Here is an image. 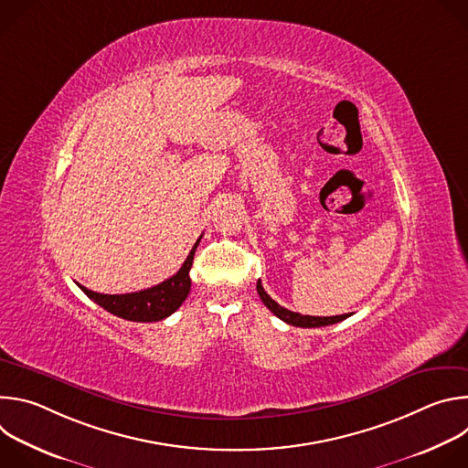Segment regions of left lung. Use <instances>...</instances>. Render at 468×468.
I'll return each instance as SVG.
<instances>
[{
	"mask_svg": "<svg viewBox=\"0 0 468 468\" xmlns=\"http://www.w3.org/2000/svg\"><path fill=\"white\" fill-rule=\"evenodd\" d=\"M257 292L262 300V303L269 307L278 318H282L283 322L291 324V325H296V327H320V325H331V324H337L345 318L350 316L348 314H339V316H309V314H300V313H294V311H289L285 307H282L278 302H274L269 294L264 292L261 282H257Z\"/></svg>",
	"mask_w": 468,
	"mask_h": 468,
	"instance_id": "1",
	"label": "left lung"
}]
</instances>
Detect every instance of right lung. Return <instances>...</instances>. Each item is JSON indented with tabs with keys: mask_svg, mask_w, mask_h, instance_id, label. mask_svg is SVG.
I'll return each instance as SVG.
<instances>
[{
	"mask_svg": "<svg viewBox=\"0 0 468 468\" xmlns=\"http://www.w3.org/2000/svg\"><path fill=\"white\" fill-rule=\"evenodd\" d=\"M202 240L199 237L196 244L192 246L188 257L185 259L181 269L163 283L144 289L139 292H129V294H100L94 291H89L87 287L80 285V289L98 305H101L111 314H116L125 320L133 322H157L166 316H170L174 311L179 309V305L186 300L190 292V266L194 261V251Z\"/></svg>",
	"mask_w": 468,
	"mask_h": 468,
	"instance_id": "1",
	"label": "right lung"
}]
</instances>
